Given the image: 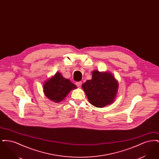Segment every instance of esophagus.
I'll return each instance as SVG.
<instances>
[{
  "instance_id": "1",
  "label": "esophagus",
  "mask_w": 159,
  "mask_h": 159,
  "mask_svg": "<svg viewBox=\"0 0 159 159\" xmlns=\"http://www.w3.org/2000/svg\"><path fill=\"white\" fill-rule=\"evenodd\" d=\"M76 84L77 87L80 88L81 86H82V82H76Z\"/></svg>"
}]
</instances>
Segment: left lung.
I'll return each instance as SVG.
<instances>
[{"label": "left lung", "instance_id": "left-lung-1", "mask_svg": "<svg viewBox=\"0 0 159 159\" xmlns=\"http://www.w3.org/2000/svg\"><path fill=\"white\" fill-rule=\"evenodd\" d=\"M118 82L110 73L92 72V78L82 84L88 99L92 105L103 107L111 104L118 90Z\"/></svg>", "mask_w": 159, "mask_h": 159}]
</instances>
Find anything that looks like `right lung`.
I'll return each mask as SVG.
<instances>
[{"label":"right lung","mask_w":159,"mask_h":159,"mask_svg":"<svg viewBox=\"0 0 159 159\" xmlns=\"http://www.w3.org/2000/svg\"><path fill=\"white\" fill-rule=\"evenodd\" d=\"M76 85L70 80L64 78L59 72L46 82L43 86L45 95L54 102H60L73 89Z\"/></svg>","instance_id":"obj_1"}]
</instances>
